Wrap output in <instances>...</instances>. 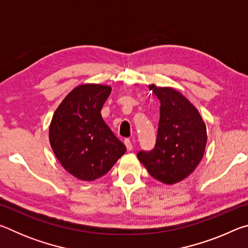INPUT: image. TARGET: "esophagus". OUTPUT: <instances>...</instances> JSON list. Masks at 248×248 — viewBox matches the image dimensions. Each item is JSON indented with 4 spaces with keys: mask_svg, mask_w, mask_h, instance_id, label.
<instances>
[{
    "mask_svg": "<svg viewBox=\"0 0 248 248\" xmlns=\"http://www.w3.org/2000/svg\"><path fill=\"white\" fill-rule=\"evenodd\" d=\"M124 145H125V148H127V150H128V151H131V150H132V148H133L132 142L130 141L129 139H125V140H124Z\"/></svg>",
    "mask_w": 248,
    "mask_h": 248,
    "instance_id": "34e87169",
    "label": "esophagus"
}]
</instances>
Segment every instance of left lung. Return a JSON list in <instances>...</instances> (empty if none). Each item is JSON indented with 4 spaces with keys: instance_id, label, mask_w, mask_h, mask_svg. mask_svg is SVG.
<instances>
[{
    "instance_id": "8db88e82",
    "label": "left lung",
    "mask_w": 248,
    "mask_h": 248,
    "mask_svg": "<svg viewBox=\"0 0 248 248\" xmlns=\"http://www.w3.org/2000/svg\"><path fill=\"white\" fill-rule=\"evenodd\" d=\"M161 103L156 143L138 158L150 175L173 185L188 177L198 166L207 144V128L196 107L171 87L149 85Z\"/></svg>"
}]
</instances>
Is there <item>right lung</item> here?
<instances>
[{"mask_svg":"<svg viewBox=\"0 0 248 248\" xmlns=\"http://www.w3.org/2000/svg\"><path fill=\"white\" fill-rule=\"evenodd\" d=\"M110 92V86L100 84L75 87L59 105L50 124L49 141L58 161L85 182L107 174L127 150L100 114Z\"/></svg>","mask_w":248,"mask_h":248,"instance_id":"right-lung-1","label":"right lung"}]
</instances>
